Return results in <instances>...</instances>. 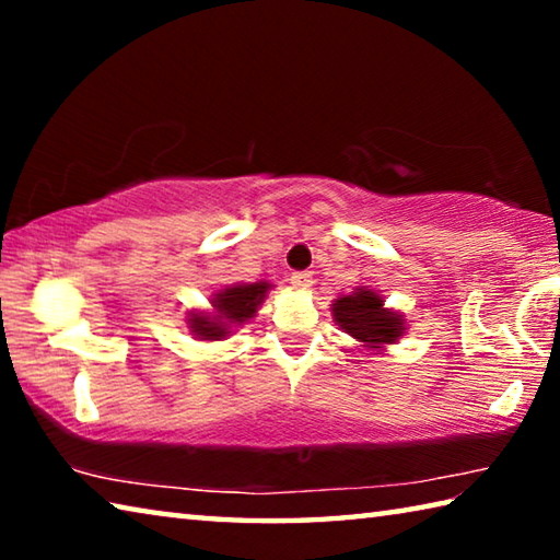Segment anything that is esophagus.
Instances as JSON below:
<instances>
[{"label":"esophagus","instance_id":"1","mask_svg":"<svg viewBox=\"0 0 560 560\" xmlns=\"http://www.w3.org/2000/svg\"><path fill=\"white\" fill-rule=\"evenodd\" d=\"M311 283H314V277H311V271H296V273H291V287H293V289L306 291V289H311Z\"/></svg>","mask_w":560,"mask_h":560}]
</instances>
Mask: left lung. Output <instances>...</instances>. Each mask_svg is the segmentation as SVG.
I'll return each instance as SVG.
<instances>
[{
	"label": "left lung",
	"instance_id": "obj_1",
	"mask_svg": "<svg viewBox=\"0 0 560 560\" xmlns=\"http://www.w3.org/2000/svg\"><path fill=\"white\" fill-rule=\"evenodd\" d=\"M334 318L338 326L358 338L368 348H383L402 336V316L383 308V299L373 289H355L348 296H338L334 303Z\"/></svg>",
	"mask_w": 560,
	"mask_h": 560
}]
</instances>
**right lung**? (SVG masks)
<instances>
[{
  "mask_svg": "<svg viewBox=\"0 0 560 560\" xmlns=\"http://www.w3.org/2000/svg\"><path fill=\"white\" fill-rule=\"evenodd\" d=\"M267 281L236 283V287L222 289L220 293H214L212 299L214 316L192 314L187 318V324L200 340H220L232 334V326H242L244 320H249L257 314L259 303L267 296Z\"/></svg>",
  "mask_w": 560,
  "mask_h": 560,
  "instance_id": "1",
  "label": "right lung"
}]
</instances>
